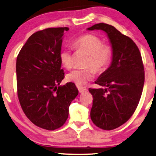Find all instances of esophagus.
Returning <instances> with one entry per match:
<instances>
[{
  "label": "esophagus",
  "instance_id": "1",
  "mask_svg": "<svg viewBox=\"0 0 156 156\" xmlns=\"http://www.w3.org/2000/svg\"><path fill=\"white\" fill-rule=\"evenodd\" d=\"M78 91L80 93H84V92H87V89L86 87H78Z\"/></svg>",
  "mask_w": 156,
  "mask_h": 156
}]
</instances>
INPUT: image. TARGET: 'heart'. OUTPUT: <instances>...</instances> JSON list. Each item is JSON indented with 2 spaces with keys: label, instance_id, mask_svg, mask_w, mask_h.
<instances>
[{
  "label": "heart",
  "instance_id": "1",
  "mask_svg": "<svg viewBox=\"0 0 156 156\" xmlns=\"http://www.w3.org/2000/svg\"><path fill=\"white\" fill-rule=\"evenodd\" d=\"M73 45L76 51H83L87 54L85 63V66L87 68L74 70L66 76L68 81L77 85H84L93 80L95 71L97 73L104 72L112 58V49L110 46L102 44V39L93 34H85L77 37L73 41ZM59 58L66 69H70L73 66L70 49L61 50Z\"/></svg>",
  "mask_w": 156,
  "mask_h": 156
}]
</instances>
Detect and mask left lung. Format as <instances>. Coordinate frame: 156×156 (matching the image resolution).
Returning <instances> with one entry per match:
<instances>
[{"label": "left lung", "mask_w": 156, "mask_h": 156, "mask_svg": "<svg viewBox=\"0 0 156 156\" xmlns=\"http://www.w3.org/2000/svg\"><path fill=\"white\" fill-rule=\"evenodd\" d=\"M87 30L106 32L112 47L110 66L95 81L105 88H89L93 98L92 121L103 130H112L128 121L139 105L145 80L144 63L134 41L115 27L98 23Z\"/></svg>", "instance_id": "obj_1"}]
</instances>
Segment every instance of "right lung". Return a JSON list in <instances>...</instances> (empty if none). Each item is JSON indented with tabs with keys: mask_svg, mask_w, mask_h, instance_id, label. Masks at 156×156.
I'll return each instance as SVG.
<instances>
[{
	"mask_svg": "<svg viewBox=\"0 0 156 156\" xmlns=\"http://www.w3.org/2000/svg\"><path fill=\"white\" fill-rule=\"evenodd\" d=\"M69 27L40 30L29 37L17 57V97L27 117L34 125L55 130L65 124L69 108L78 94L64 78L59 58L62 37Z\"/></svg>",
	"mask_w": 156,
	"mask_h": 156,
	"instance_id": "1",
	"label": "right lung"
}]
</instances>
